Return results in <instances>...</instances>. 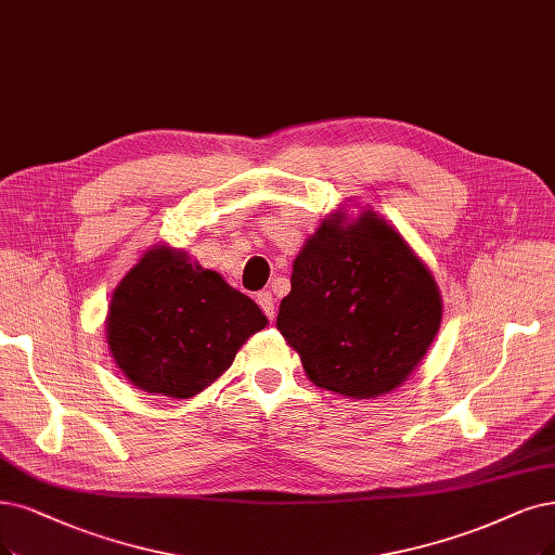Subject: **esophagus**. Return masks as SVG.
Masks as SVG:
<instances>
[{"label":"esophagus","mask_w":555,"mask_h":555,"mask_svg":"<svg viewBox=\"0 0 555 555\" xmlns=\"http://www.w3.org/2000/svg\"><path fill=\"white\" fill-rule=\"evenodd\" d=\"M256 301H258V306L262 309V313L267 315V320H274V315H276V309H274V295H272V293H258Z\"/></svg>","instance_id":"esophagus-1"}]
</instances>
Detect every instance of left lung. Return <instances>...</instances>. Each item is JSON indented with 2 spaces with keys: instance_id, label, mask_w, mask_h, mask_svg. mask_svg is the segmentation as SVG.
<instances>
[{
  "instance_id": "obj_1",
  "label": "left lung",
  "mask_w": 555,
  "mask_h": 555,
  "mask_svg": "<svg viewBox=\"0 0 555 555\" xmlns=\"http://www.w3.org/2000/svg\"><path fill=\"white\" fill-rule=\"evenodd\" d=\"M276 326L313 384L350 398L393 391L441 324L439 288L377 215L324 219L293 264Z\"/></svg>"
}]
</instances>
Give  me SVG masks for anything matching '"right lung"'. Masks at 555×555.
<instances>
[{
    "label": "right lung",
    "instance_id": "obj_1",
    "mask_svg": "<svg viewBox=\"0 0 555 555\" xmlns=\"http://www.w3.org/2000/svg\"><path fill=\"white\" fill-rule=\"evenodd\" d=\"M267 318L217 272L173 249H153L112 295L107 343L137 388L192 398L212 384Z\"/></svg>",
    "mask_w": 555,
    "mask_h": 555
}]
</instances>
